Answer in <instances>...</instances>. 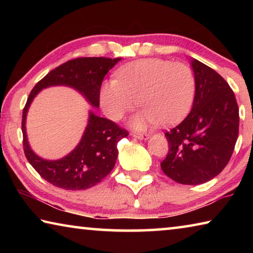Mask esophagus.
I'll list each match as a JSON object with an SVG mask.
<instances>
[{"label": "esophagus", "instance_id": "34e87169", "mask_svg": "<svg viewBox=\"0 0 253 253\" xmlns=\"http://www.w3.org/2000/svg\"><path fill=\"white\" fill-rule=\"evenodd\" d=\"M131 136L135 137V138H138V139H148L149 138L148 134H140V132H132Z\"/></svg>", "mask_w": 253, "mask_h": 253}]
</instances>
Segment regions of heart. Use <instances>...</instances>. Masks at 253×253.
Masks as SVG:
<instances>
[{"instance_id": "heart-1", "label": "heart", "mask_w": 253, "mask_h": 253, "mask_svg": "<svg viewBox=\"0 0 253 253\" xmlns=\"http://www.w3.org/2000/svg\"><path fill=\"white\" fill-rule=\"evenodd\" d=\"M195 78L183 62L142 59L119 68L117 79L100 88V105L106 116L118 122L138 105L143 107L131 125L144 129L158 123L168 126L185 116L193 104Z\"/></svg>"}]
</instances>
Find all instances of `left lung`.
Instances as JSON below:
<instances>
[{"mask_svg": "<svg viewBox=\"0 0 253 253\" xmlns=\"http://www.w3.org/2000/svg\"><path fill=\"white\" fill-rule=\"evenodd\" d=\"M195 96L191 113L165 132L169 154L162 170L173 181L198 185L228 164L239 135V107L228 83L212 68L191 59Z\"/></svg>", "mask_w": 253, "mask_h": 253, "instance_id": "left-lung-1", "label": "left lung"}]
</instances>
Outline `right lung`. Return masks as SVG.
I'll list each match as a JSON object with an SVG mask.
<instances>
[{"label": "right lung", "mask_w": 253, "mask_h": 253, "mask_svg": "<svg viewBox=\"0 0 253 253\" xmlns=\"http://www.w3.org/2000/svg\"><path fill=\"white\" fill-rule=\"evenodd\" d=\"M122 58H77L50 71L30 92L22 114L23 149L33 169L52 185L78 191L95 186L114 169L118 156L117 144L128 131L109 119L90 111L88 125L79 144L67 156L57 161L43 160L34 154L28 142L25 121L29 107L42 89L51 85H68L84 95L90 105L99 107L100 87L111 68Z\"/></svg>", "instance_id": "1"}]
</instances>
